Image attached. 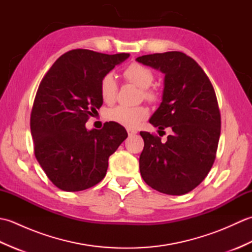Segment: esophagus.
<instances>
[{"mask_svg":"<svg viewBox=\"0 0 252 252\" xmlns=\"http://www.w3.org/2000/svg\"><path fill=\"white\" fill-rule=\"evenodd\" d=\"M126 132H127V134H129V136L135 135L136 133H137V131H136V130H133V129H126Z\"/></svg>","mask_w":252,"mask_h":252,"instance_id":"34e87169","label":"esophagus"}]
</instances>
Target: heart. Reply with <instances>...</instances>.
Masks as SVG:
<instances>
[{"label": "heart", "mask_w": 252, "mask_h": 252, "mask_svg": "<svg viewBox=\"0 0 252 252\" xmlns=\"http://www.w3.org/2000/svg\"><path fill=\"white\" fill-rule=\"evenodd\" d=\"M122 74L127 82L135 84L142 89L143 96L146 100L151 103H156L159 100V93L156 90L149 88L154 82V73L148 67L140 63H132L123 70ZM117 93L118 84L115 77L111 73L105 74L99 82V95L101 99L106 104L114 103ZM148 116L149 110L145 106H117L109 109L106 114L107 120L126 127H136Z\"/></svg>", "instance_id": "heart-1"}]
</instances>
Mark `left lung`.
Masks as SVG:
<instances>
[{
	"instance_id": "8db88e82",
	"label": "left lung",
	"mask_w": 252,
	"mask_h": 252,
	"mask_svg": "<svg viewBox=\"0 0 252 252\" xmlns=\"http://www.w3.org/2000/svg\"><path fill=\"white\" fill-rule=\"evenodd\" d=\"M164 73L162 103L149 122L172 130L165 143L158 135L141 132L143 180L168 195H184L205 180L217 156L221 115L212 83L202 68L182 52L137 57Z\"/></svg>"
}]
</instances>
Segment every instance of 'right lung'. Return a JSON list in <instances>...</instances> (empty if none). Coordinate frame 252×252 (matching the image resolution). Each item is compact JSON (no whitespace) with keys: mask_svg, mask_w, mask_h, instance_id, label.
Here are the masks:
<instances>
[{"mask_svg":"<svg viewBox=\"0 0 252 252\" xmlns=\"http://www.w3.org/2000/svg\"><path fill=\"white\" fill-rule=\"evenodd\" d=\"M129 56L72 50L58 58L42 79L30 117L33 151L60 189L79 191L99 183L109 156L127 137L116 122L91 131L85 123L103 105L101 78Z\"/></svg>","mask_w":252,"mask_h":252,"instance_id":"right-lung-1","label":"right lung"}]
</instances>
